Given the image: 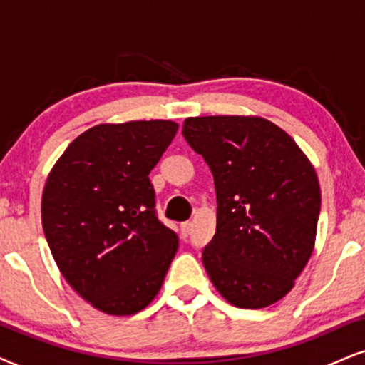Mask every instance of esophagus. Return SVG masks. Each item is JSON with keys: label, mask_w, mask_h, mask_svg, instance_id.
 <instances>
[{"label": "esophagus", "mask_w": 365, "mask_h": 365, "mask_svg": "<svg viewBox=\"0 0 365 365\" xmlns=\"http://www.w3.org/2000/svg\"><path fill=\"white\" fill-rule=\"evenodd\" d=\"M190 230H192V222H182V224H180V234H182L183 239L188 237Z\"/></svg>", "instance_id": "esophagus-1"}]
</instances>
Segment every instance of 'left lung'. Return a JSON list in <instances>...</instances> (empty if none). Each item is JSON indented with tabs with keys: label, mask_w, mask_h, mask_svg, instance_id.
<instances>
[{
	"label": "left lung",
	"mask_w": 365,
	"mask_h": 365,
	"mask_svg": "<svg viewBox=\"0 0 365 365\" xmlns=\"http://www.w3.org/2000/svg\"><path fill=\"white\" fill-rule=\"evenodd\" d=\"M182 133L214 175L217 229L202 252L207 274L230 305H273L289 293L315 247V168L264 118H187Z\"/></svg>",
	"instance_id": "left-lung-1"
}]
</instances>
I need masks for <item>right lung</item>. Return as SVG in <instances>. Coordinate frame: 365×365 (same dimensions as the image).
<instances>
[{"instance_id":"obj_1","label":"right lung","mask_w":365,"mask_h":365,"mask_svg":"<svg viewBox=\"0 0 365 365\" xmlns=\"http://www.w3.org/2000/svg\"><path fill=\"white\" fill-rule=\"evenodd\" d=\"M177 129L163 119L98 124L67 146L45 183L41 225L60 273L109 315L148 307L178 249L148 177Z\"/></svg>"}]
</instances>
